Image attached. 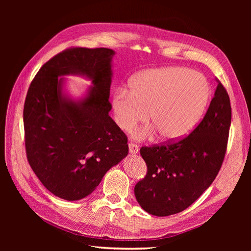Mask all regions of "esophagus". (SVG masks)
<instances>
[{
	"label": "esophagus",
	"instance_id": "esophagus-1",
	"mask_svg": "<svg viewBox=\"0 0 251 251\" xmlns=\"http://www.w3.org/2000/svg\"><path fill=\"white\" fill-rule=\"evenodd\" d=\"M129 151L131 152V153H137L138 152V151H139V148H138V146L137 144H135V143H133V142H130L129 144Z\"/></svg>",
	"mask_w": 251,
	"mask_h": 251
}]
</instances>
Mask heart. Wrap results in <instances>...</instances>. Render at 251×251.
Returning a JSON list of instances; mask_svg holds the SVG:
<instances>
[{
	"instance_id": "obj_1",
	"label": "heart",
	"mask_w": 251,
	"mask_h": 251,
	"mask_svg": "<svg viewBox=\"0 0 251 251\" xmlns=\"http://www.w3.org/2000/svg\"><path fill=\"white\" fill-rule=\"evenodd\" d=\"M129 91L121 88L112 100L117 125L132 130L149 119L161 137L176 141L199 123L209 99V84L200 72L184 67L146 70L131 79ZM148 132H140L144 137Z\"/></svg>"
}]
</instances>
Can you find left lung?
<instances>
[{
  "label": "left lung",
  "mask_w": 251,
  "mask_h": 251,
  "mask_svg": "<svg viewBox=\"0 0 251 251\" xmlns=\"http://www.w3.org/2000/svg\"><path fill=\"white\" fill-rule=\"evenodd\" d=\"M215 97L201 123L177 141L142 147L148 167L134 194L151 215L166 217L190 206L210 186L225 157L231 125V103L226 88L216 78Z\"/></svg>",
  "instance_id": "8db88e82"
}]
</instances>
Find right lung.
<instances>
[{
    "label": "right lung",
    "mask_w": 251,
    "mask_h": 251,
    "mask_svg": "<svg viewBox=\"0 0 251 251\" xmlns=\"http://www.w3.org/2000/svg\"><path fill=\"white\" fill-rule=\"evenodd\" d=\"M114 54L107 48L65 50L43 65L26 95V156L43 185L60 199L89 195L128 154V138L109 116ZM68 74L93 80L84 100L73 102L61 95L58 76Z\"/></svg>",
    "instance_id": "obj_1"
}]
</instances>
